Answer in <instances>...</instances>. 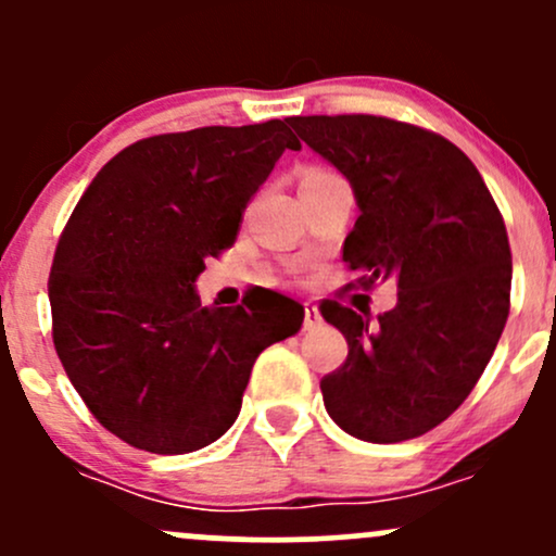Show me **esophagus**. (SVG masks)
I'll list each match as a JSON object with an SVG mask.
<instances>
[{"instance_id": "34e87169", "label": "esophagus", "mask_w": 556, "mask_h": 556, "mask_svg": "<svg viewBox=\"0 0 556 556\" xmlns=\"http://www.w3.org/2000/svg\"><path fill=\"white\" fill-rule=\"evenodd\" d=\"M324 324V318H321V311H318V305H314V303H305V318H303V327L308 329V331H314V329H318Z\"/></svg>"}]
</instances>
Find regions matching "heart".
<instances>
[{"instance_id":"heart-1","label":"heart","mask_w":556,"mask_h":556,"mask_svg":"<svg viewBox=\"0 0 556 556\" xmlns=\"http://www.w3.org/2000/svg\"><path fill=\"white\" fill-rule=\"evenodd\" d=\"M316 172H324V169H311V172H308V175H316Z\"/></svg>"}]
</instances>
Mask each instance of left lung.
<instances>
[{
    "label": "left lung",
    "mask_w": 556,
    "mask_h": 556,
    "mask_svg": "<svg viewBox=\"0 0 556 556\" xmlns=\"http://www.w3.org/2000/svg\"><path fill=\"white\" fill-rule=\"evenodd\" d=\"M287 125L353 185L361 216L344 264L363 287L397 282L379 321L321 303L348 340V361L321 379L324 405L363 442L416 439L463 405L507 324L513 253L500 208L476 164L424 127L374 114Z\"/></svg>",
    "instance_id": "obj_1"
}]
</instances>
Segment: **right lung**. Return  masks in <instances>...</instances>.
Returning <instances> with one entry per match:
<instances>
[{
	"instance_id": "1",
	"label": "right lung",
	"mask_w": 556,
	"mask_h": 556,
	"mask_svg": "<svg viewBox=\"0 0 556 556\" xmlns=\"http://www.w3.org/2000/svg\"><path fill=\"white\" fill-rule=\"evenodd\" d=\"M285 149L300 143L282 119L143 138L70 216L49 274L54 348L93 418L130 446L185 455L216 442L258 355L303 324L279 292L238 308L195 292Z\"/></svg>"
}]
</instances>
